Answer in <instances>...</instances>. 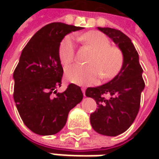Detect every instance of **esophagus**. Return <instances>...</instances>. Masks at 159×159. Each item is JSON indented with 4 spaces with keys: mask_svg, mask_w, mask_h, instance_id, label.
I'll return each mask as SVG.
<instances>
[{
    "mask_svg": "<svg viewBox=\"0 0 159 159\" xmlns=\"http://www.w3.org/2000/svg\"><path fill=\"white\" fill-rule=\"evenodd\" d=\"M81 90H82L83 95H84V96H85V91H86V89H85V88H81Z\"/></svg>",
    "mask_w": 159,
    "mask_h": 159,
    "instance_id": "1",
    "label": "esophagus"
}]
</instances>
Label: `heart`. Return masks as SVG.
<instances>
[{"label":"heart","instance_id":"obj_1","mask_svg":"<svg viewBox=\"0 0 159 159\" xmlns=\"http://www.w3.org/2000/svg\"><path fill=\"white\" fill-rule=\"evenodd\" d=\"M79 40L90 47L95 53L89 60V65L75 64L65 70V78L68 81L89 85L95 82L100 77L103 80H108L119 74L124 64V54L119 47L111 46V41L105 34L92 31L80 35ZM58 57L64 67L74 61L75 48L70 36H66L61 41Z\"/></svg>","mask_w":159,"mask_h":159}]
</instances>
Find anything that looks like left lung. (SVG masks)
Instances as JSON below:
<instances>
[{
  "instance_id": "1",
  "label": "left lung",
  "mask_w": 159,
  "mask_h": 159,
  "mask_svg": "<svg viewBox=\"0 0 159 159\" xmlns=\"http://www.w3.org/2000/svg\"><path fill=\"white\" fill-rule=\"evenodd\" d=\"M119 46L124 54V64L119 73L104 85L88 88L86 95L95 99L98 108L90 115V123L102 135L117 136L126 131L137 116L141 94L145 83L138 53L131 40L121 31L98 27ZM108 94L109 98L105 95Z\"/></svg>"
}]
</instances>
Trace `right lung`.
I'll return each mask as SVG.
<instances>
[{"label":"right lung","mask_w":159,"mask_h":159,"mask_svg":"<svg viewBox=\"0 0 159 159\" xmlns=\"http://www.w3.org/2000/svg\"><path fill=\"white\" fill-rule=\"evenodd\" d=\"M82 27L51 23L39 30L24 48L13 78L14 101L24 124L40 135H52L63 129L72 108L82 101L79 86L70 84L63 93L64 70L58 48L66 34Z\"/></svg>","instance_id":"right-lung-1"}]
</instances>
